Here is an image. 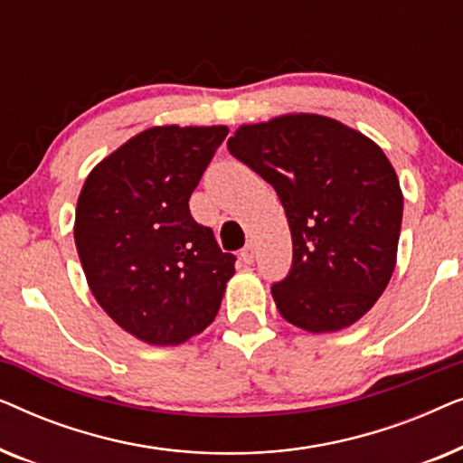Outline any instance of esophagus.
Listing matches in <instances>:
<instances>
[{
    "label": "esophagus",
    "mask_w": 463,
    "mask_h": 463,
    "mask_svg": "<svg viewBox=\"0 0 463 463\" xmlns=\"http://www.w3.org/2000/svg\"><path fill=\"white\" fill-rule=\"evenodd\" d=\"M240 257H242V261L246 263V265H250L252 261H255V244L252 242H249L242 249V252H240Z\"/></svg>",
    "instance_id": "34e87169"
}]
</instances>
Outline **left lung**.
<instances>
[{"mask_svg":"<svg viewBox=\"0 0 463 463\" xmlns=\"http://www.w3.org/2000/svg\"><path fill=\"white\" fill-rule=\"evenodd\" d=\"M233 157L280 198L293 238V268L271 287L280 316L307 333L352 326L396 268L402 189L379 145L320 113H284L242 124Z\"/></svg>","mask_w":463,"mask_h":463,"instance_id":"left-lung-1","label":"left lung"}]
</instances>
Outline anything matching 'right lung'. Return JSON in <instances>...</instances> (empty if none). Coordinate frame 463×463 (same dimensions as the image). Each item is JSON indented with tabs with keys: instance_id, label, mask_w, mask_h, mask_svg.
<instances>
[{
	"instance_id": "right-lung-1",
	"label": "right lung",
	"mask_w": 463,
	"mask_h": 463,
	"mask_svg": "<svg viewBox=\"0 0 463 463\" xmlns=\"http://www.w3.org/2000/svg\"><path fill=\"white\" fill-rule=\"evenodd\" d=\"M227 126L138 132L86 176L73 238L107 316L149 345H181L211 325L236 257L198 225L189 198Z\"/></svg>"
}]
</instances>
